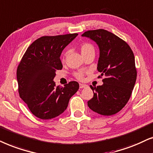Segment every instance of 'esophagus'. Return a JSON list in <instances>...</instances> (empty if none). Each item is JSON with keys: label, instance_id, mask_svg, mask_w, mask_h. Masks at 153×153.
<instances>
[{"label": "esophagus", "instance_id": "obj_1", "mask_svg": "<svg viewBox=\"0 0 153 153\" xmlns=\"http://www.w3.org/2000/svg\"><path fill=\"white\" fill-rule=\"evenodd\" d=\"M87 87V85H85V84H82V83H80V88H84V87Z\"/></svg>", "mask_w": 153, "mask_h": 153}]
</instances>
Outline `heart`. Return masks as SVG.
I'll return each mask as SVG.
<instances>
[{
  "mask_svg": "<svg viewBox=\"0 0 153 153\" xmlns=\"http://www.w3.org/2000/svg\"><path fill=\"white\" fill-rule=\"evenodd\" d=\"M80 51L81 53L83 56L85 55V54H88V53L90 52H94V48L91 43H89V42H84L80 45ZM67 53L65 54V56L66 55ZM85 73V71H78L77 72H75L73 73V75L75 76V78H76L78 80H82L83 78H84Z\"/></svg>",
  "mask_w": 153,
  "mask_h": 153,
  "instance_id": "heart-1",
  "label": "heart"
}]
</instances>
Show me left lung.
I'll return each instance as SVG.
<instances>
[{
    "label": "left lung",
    "instance_id": "1",
    "mask_svg": "<svg viewBox=\"0 0 153 153\" xmlns=\"http://www.w3.org/2000/svg\"><path fill=\"white\" fill-rule=\"evenodd\" d=\"M100 50L97 70L103 76V84L94 87V97L88 101L89 108L102 115H115L125 107L131 97L137 71L133 51L129 45L113 33L104 29L85 31Z\"/></svg>",
    "mask_w": 153,
    "mask_h": 153
}]
</instances>
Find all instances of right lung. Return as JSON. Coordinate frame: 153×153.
Returning a JSON list of instances; mask_svg holds the SVG:
<instances>
[{"instance_id":"right-lung-1","label":"right lung","mask_w":153,"mask_h":153,"mask_svg":"<svg viewBox=\"0 0 153 153\" xmlns=\"http://www.w3.org/2000/svg\"><path fill=\"white\" fill-rule=\"evenodd\" d=\"M78 33L42 36L24 53L17 70L19 97L30 112L42 120L57 117L67 108L69 100L79 89L76 81L64 87L53 81L56 71L62 70V51Z\"/></svg>"}]
</instances>
